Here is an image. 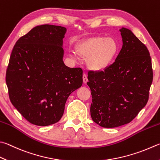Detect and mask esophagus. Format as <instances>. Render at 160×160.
I'll return each instance as SVG.
<instances>
[{
    "instance_id": "1",
    "label": "esophagus",
    "mask_w": 160,
    "mask_h": 160,
    "mask_svg": "<svg viewBox=\"0 0 160 160\" xmlns=\"http://www.w3.org/2000/svg\"><path fill=\"white\" fill-rule=\"evenodd\" d=\"M83 81L84 83H87V81H88V78H87V75L86 74H83Z\"/></svg>"
}]
</instances>
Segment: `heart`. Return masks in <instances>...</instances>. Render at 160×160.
Returning <instances> with one entry per match:
<instances>
[{
    "label": "heart",
    "mask_w": 160,
    "mask_h": 160,
    "mask_svg": "<svg viewBox=\"0 0 160 160\" xmlns=\"http://www.w3.org/2000/svg\"><path fill=\"white\" fill-rule=\"evenodd\" d=\"M118 51L115 40L111 38L95 37L88 39L78 45L77 54L81 58L88 60L90 69L95 71L104 70L112 61ZM72 56L78 58L77 53Z\"/></svg>",
    "instance_id": "1"
}]
</instances>
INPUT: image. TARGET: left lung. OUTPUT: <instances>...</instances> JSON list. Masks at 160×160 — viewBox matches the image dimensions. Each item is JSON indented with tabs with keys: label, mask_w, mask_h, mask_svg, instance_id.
I'll return each instance as SVG.
<instances>
[{
	"label": "left lung",
	"mask_w": 160,
	"mask_h": 160,
	"mask_svg": "<svg viewBox=\"0 0 160 160\" xmlns=\"http://www.w3.org/2000/svg\"><path fill=\"white\" fill-rule=\"evenodd\" d=\"M122 47L113 64L88 72L92 95L90 116L103 128L130 122L146 106L153 79L148 49L130 30L120 29Z\"/></svg>",
	"instance_id": "left-lung-1"
}]
</instances>
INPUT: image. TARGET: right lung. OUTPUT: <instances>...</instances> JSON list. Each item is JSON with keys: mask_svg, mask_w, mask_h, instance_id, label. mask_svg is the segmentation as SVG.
Returning <instances> with one entry per match:
<instances>
[{"mask_svg": "<svg viewBox=\"0 0 160 160\" xmlns=\"http://www.w3.org/2000/svg\"><path fill=\"white\" fill-rule=\"evenodd\" d=\"M66 28L38 26L17 41L5 81L10 99L24 118L47 126L61 120L65 102L83 83V70L62 61Z\"/></svg>", "mask_w": 160, "mask_h": 160, "instance_id": "right-lung-1", "label": "right lung"}]
</instances>
